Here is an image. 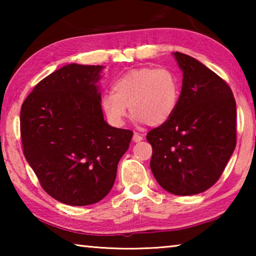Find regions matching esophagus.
<instances>
[{
	"label": "esophagus",
	"mask_w": 256,
	"mask_h": 256,
	"mask_svg": "<svg viewBox=\"0 0 256 256\" xmlns=\"http://www.w3.org/2000/svg\"><path fill=\"white\" fill-rule=\"evenodd\" d=\"M144 140V136H141V134H138V133H134L133 134V141L134 142H140V141H142Z\"/></svg>",
	"instance_id": "1"
}]
</instances>
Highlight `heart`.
<instances>
[{
	"label": "heart",
	"instance_id": "1",
	"mask_svg": "<svg viewBox=\"0 0 256 256\" xmlns=\"http://www.w3.org/2000/svg\"><path fill=\"white\" fill-rule=\"evenodd\" d=\"M104 94L102 106L108 120L122 125L130 107L136 120L151 126L166 123L174 114L180 98V84L166 68H140L125 73Z\"/></svg>",
	"mask_w": 256,
	"mask_h": 256
}]
</instances>
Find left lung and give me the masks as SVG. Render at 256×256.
Segmentation results:
<instances>
[{"instance_id": "obj_1", "label": "left lung", "mask_w": 256, "mask_h": 256, "mask_svg": "<svg viewBox=\"0 0 256 256\" xmlns=\"http://www.w3.org/2000/svg\"><path fill=\"white\" fill-rule=\"evenodd\" d=\"M183 71L176 110L146 140L151 172L176 196H194L220 178L236 146V102L230 86L198 60L174 53Z\"/></svg>"}]
</instances>
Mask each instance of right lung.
<instances>
[{
	"label": "right lung",
	"instance_id": "right-lung-1",
	"mask_svg": "<svg viewBox=\"0 0 256 256\" xmlns=\"http://www.w3.org/2000/svg\"><path fill=\"white\" fill-rule=\"evenodd\" d=\"M102 66L68 64L34 86L21 106L22 150L40 184L68 206L102 200L133 132L104 120L96 82Z\"/></svg>",
	"mask_w": 256,
	"mask_h": 256
}]
</instances>
